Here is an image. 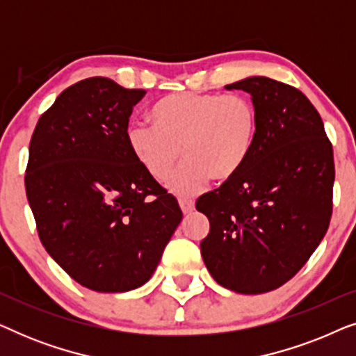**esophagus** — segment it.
I'll use <instances>...</instances> for the list:
<instances>
[{
    "mask_svg": "<svg viewBox=\"0 0 356 356\" xmlns=\"http://www.w3.org/2000/svg\"><path fill=\"white\" fill-rule=\"evenodd\" d=\"M179 207L183 213H191L194 211V201L193 199H179Z\"/></svg>",
    "mask_w": 356,
    "mask_h": 356,
    "instance_id": "obj_1",
    "label": "esophagus"
}]
</instances>
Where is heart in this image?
<instances>
[{
    "instance_id": "heart-1",
    "label": "heart",
    "mask_w": 356,
    "mask_h": 356,
    "mask_svg": "<svg viewBox=\"0 0 356 356\" xmlns=\"http://www.w3.org/2000/svg\"><path fill=\"white\" fill-rule=\"evenodd\" d=\"M154 123L131 121L124 136L136 162L163 178L178 159L186 160L167 178L178 196H193L211 178L230 183L250 162L257 140V111L246 97L181 92L159 100Z\"/></svg>"
}]
</instances>
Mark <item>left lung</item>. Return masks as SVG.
Returning <instances> with one entry per match:
<instances>
[{
	"label": "left lung",
	"instance_id": "obj_1",
	"mask_svg": "<svg viewBox=\"0 0 356 356\" xmlns=\"http://www.w3.org/2000/svg\"><path fill=\"white\" fill-rule=\"evenodd\" d=\"M225 89L251 95L259 128L245 170L197 199L211 223L201 254L218 285L259 295L289 282L327 232L332 144L318 110L295 87L251 76Z\"/></svg>",
	"mask_w": 356,
	"mask_h": 356
}]
</instances>
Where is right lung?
I'll list each match as a JSON object with an SVG mask.
<instances>
[{
    "label": "right lung",
    "mask_w": 356,
    "mask_h": 356,
    "mask_svg": "<svg viewBox=\"0 0 356 356\" xmlns=\"http://www.w3.org/2000/svg\"><path fill=\"white\" fill-rule=\"evenodd\" d=\"M143 89L89 77L63 90L29 145L26 193L48 254L102 293L144 285L183 218L136 162L126 126Z\"/></svg>",
    "instance_id": "obj_1"
}]
</instances>
